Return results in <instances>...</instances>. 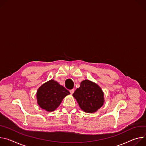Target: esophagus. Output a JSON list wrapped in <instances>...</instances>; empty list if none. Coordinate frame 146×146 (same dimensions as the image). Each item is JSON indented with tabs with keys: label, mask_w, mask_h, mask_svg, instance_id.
I'll use <instances>...</instances> for the list:
<instances>
[{
	"label": "esophagus",
	"mask_w": 146,
	"mask_h": 146,
	"mask_svg": "<svg viewBox=\"0 0 146 146\" xmlns=\"http://www.w3.org/2000/svg\"><path fill=\"white\" fill-rule=\"evenodd\" d=\"M70 92L71 94H72L74 93V89H71V90H70Z\"/></svg>",
	"instance_id": "esophagus-1"
}]
</instances>
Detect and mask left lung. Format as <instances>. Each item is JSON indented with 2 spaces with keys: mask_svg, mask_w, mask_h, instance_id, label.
<instances>
[{
  "mask_svg": "<svg viewBox=\"0 0 146 146\" xmlns=\"http://www.w3.org/2000/svg\"><path fill=\"white\" fill-rule=\"evenodd\" d=\"M72 96L80 109L90 114L96 112L104 103V94L102 88L88 79L82 80Z\"/></svg>",
  "mask_w": 146,
  "mask_h": 146,
  "instance_id": "obj_1",
  "label": "left lung"
}]
</instances>
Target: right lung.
Here are the masks:
<instances>
[{"label": "right lung", "mask_w": 146, "mask_h": 146, "mask_svg": "<svg viewBox=\"0 0 146 146\" xmlns=\"http://www.w3.org/2000/svg\"><path fill=\"white\" fill-rule=\"evenodd\" d=\"M70 92L54 79L42 85L37 90L36 99L39 106L47 112L56 110Z\"/></svg>", "instance_id": "obj_1"}]
</instances>
